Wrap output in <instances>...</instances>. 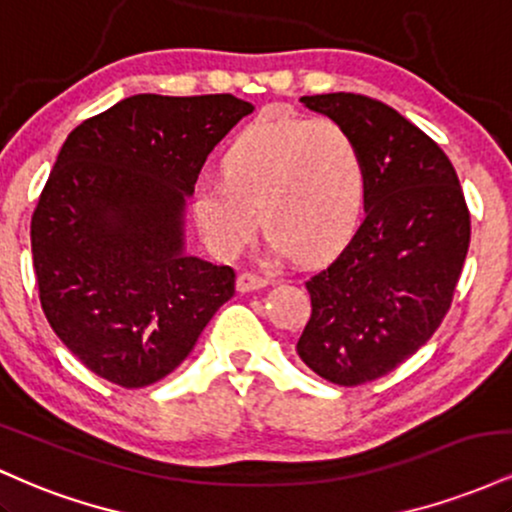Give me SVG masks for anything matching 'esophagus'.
<instances>
[{
  "label": "esophagus",
  "instance_id": "obj_1",
  "mask_svg": "<svg viewBox=\"0 0 512 512\" xmlns=\"http://www.w3.org/2000/svg\"><path fill=\"white\" fill-rule=\"evenodd\" d=\"M269 284L267 276H260V274H252V272H243L238 276L236 286L240 293H250V291H257V289H264V286Z\"/></svg>",
  "mask_w": 512,
  "mask_h": 512
}]
</instances>
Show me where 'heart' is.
Segmentation results:
<instances>
[{
	"label": "heart",
	"mask_w": 512,
	"mask_h": 512,
	"mask_svg": "<svg viewBox=\"0 0 512 512\" xmlns=\"http://www.w3.org/2000/svg\"><path fill=\"white\" fill-rule=\"evenodd\" d=\"M223 180H202L192 216L219 257H236L262 223L279 255L325 257L361 219L366 170L358 146L327 117L264 113L221 156Z\"/></svg>",
	"instance_id": "obj_1"
}]
</instances>
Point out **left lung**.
I'll return each mask as SVG.
<instances>
[{"instance_id":"8db88e82","label":"left lung","mask_w":512,"mask_h":512,"mask_svg":"<svg viewBox=\"0 0 512 512\" xmlns=\"http://www.w3.org/2000/svg\"><path fill=\"white\" fill-rule=\"evenodd\" d=\"M354 137L366 219L305 281L308 325L296 351L334 385L356 387L404 363L438 330L469 248V209L443 149L390 105L358 93L303 96Z\"/></svg>"}]
</instances>
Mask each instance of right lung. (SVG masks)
<instances>
[{
	"instance_id": "right-lung-1",
	"label": "right lung",
	"mask_w": 512,
	"mask_h": 512,
	"mask_svg": "<svg viewBox=\"0 0 512 512\" xmlns=\"http://www.w3.org/2000/svg\"><path fill=\"white\" fill-rule=\"evenodd\" d=\"M252 103L231 93H139L62 144L31 219L40 305L88 370L127 390L195 349L236 272L185 252V202Z\"/></svg>"
}]
</instances>
